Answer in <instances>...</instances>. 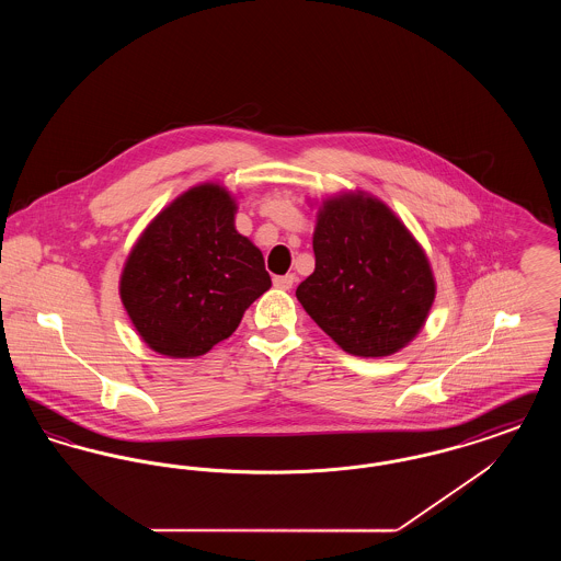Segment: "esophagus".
Returning a JSON list of instances; mask_svg holds the SVG:
<instances>
[{
  "instance_id": "esophagus-1",
  "label": "esophagus",
  "mask_w": 561,
  "mask_h": 561,
  "mask_svg": "<svg viewBox=\"0 0 561 561\" xmlns=\"http://www.w3.org/2000/svg\"><path fill=\"white\" fill-rule=\"evenodd\" d=\"M294 282H296V275H294V273L273 277V286H275V288H279V290H290L294 286Z\"/></svg>"
}]
</instances>
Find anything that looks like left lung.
<instances>
[{
	"label": "left lung",
	"instance_id": "left-lung-1",
	"mask_svg": "<svg viewBox=\"0 0 561 561\" xmlns=\"http://www.w3.org/2000/svg\"><path fill=\"white\" fill-rule=\"evenodd\" d=\"M313 252L316 271L296 298L339 347L385 357L425 325L435 298L427 256L380 199L362 191L325 199Z\"/></svg>",
	"mask_w": 561,
	"mask_h": 561
}]
</instances>
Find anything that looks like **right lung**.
Here are the masks:
<instances>
[{
	"mask_svg": "<svg viewBox=\"0 0 561 561\" xmlns=\"http://www.w3.org/2000/svg\"><path fill=\"white\" fill-rule=\"evenodd\" d=\"M268 288L263 252L236 231V202L214 183L151 220L119 279L136 332L168 357H197L229 339Z\"/></svg>",
	"mask_w": 561,
	"mask_h": 561,
	"instance_id": "1",
	"label": "right lung"
}]
</instances>
